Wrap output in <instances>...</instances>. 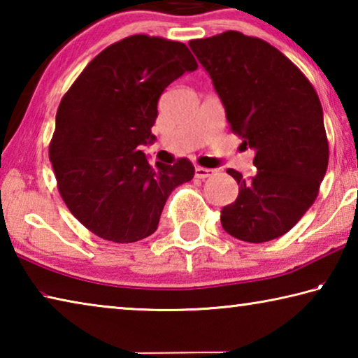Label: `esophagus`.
Listing matches in <instances>:
<instances>
[{
  "instance_id": "34e87169",
  "label": "esophagus",
  "mask_w": 358,
  "mask_h": 358,
  "mask_svg": "<svg viewBox=\"0 0 358 358\" xmlns=\"http://www.w3.org/2000/svg\"><path fill=\"white\" fill-rule=\"evenodd\" d=\"M215 171H211V169H205V167H196V177L197 178H208V177H213Z\"/></svg>"
}]
</instances>
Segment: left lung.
Masks as SVG:
<instances>
[{"mask_svg": "<svg viewBox=\"0 0 358 358\" xmlns=\"http://www.w3.org/2000/svg\"><path fill=\"white\" fill-rule=\"evenodd\" d=\"M226 108L234 134L256 150L257 173L229 169L238 196L221 210L232 237L264 243L289 232L316 201L329 166L319 96L287 57L259 38L226 31L189 41Z\"/></svg>", "mask_w": 358, "mask_h": 358, "instance_id": "obj_1", "label": "left lung"}]
</instances>
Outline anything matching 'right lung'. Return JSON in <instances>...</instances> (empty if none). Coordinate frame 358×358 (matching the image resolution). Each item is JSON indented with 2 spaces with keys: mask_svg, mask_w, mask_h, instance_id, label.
<instances>
[{
  "mask_svg": "<svg viewBox=\"0 0 358 358\" xmlns=\"http://www.w3.org/2000/svg\"><path fill=\"white\" fill-rule=\"evenodd\" d=\"M196 69L181 42L134 34L104 48L63 96L48 156L66 207L98 237L147 238L171 192L192 180L189 159L153 167L138 145L155 141L162 92Z\"/></svg>",
  "mask_w": 358,
  "mask_h": 358,
  "instance_id": "1",
  "label": "right lung"
}]
</instances>
